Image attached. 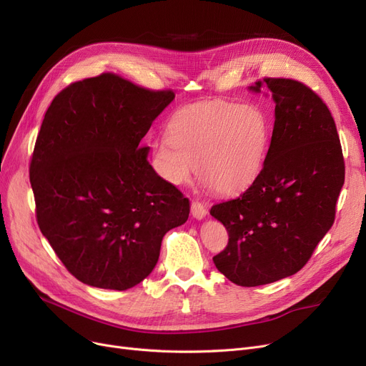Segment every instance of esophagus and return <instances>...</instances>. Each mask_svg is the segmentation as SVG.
Returning a JSON list of instances; mask_svg holds the SVG:
<instances>
[{
    "instance_id": "34e87169",
    "label": "esophagus",
    "mask_w": 366,
    "mask_h": 366,
    "mask_svg": "<svg viewBox=\"0 0 366 366\" xmlns=\"http://www.w3.org/2000/svg\"><path fill=\"white\" fill-rule=\"evenodd\" d=\"M206 214H208V209L204 208V204L202 202H197V200H193L192 203V215L197 219H202L206 217Z\"/></svg>"
}]
</instances>
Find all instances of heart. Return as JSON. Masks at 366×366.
Listing matches in <instances>:
<instances>
[{"label":"heart","mask_w":366,"mask_h":366,"mask_svg":"<svg viewBox=\"0 0 366 366\" xmlns=\"http://www.w3.org/2000/svg\"><path fill=\"white\" fill-rule=\"evenodd\" d=\"M271 145V127L254 104L200 102L185 106L154 145L155 169L173 185L187 184L196 170L215 193L234 194L262 173Z\"/></svg>","instance_id":"heart-1"}]
</instances>
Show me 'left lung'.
<instances>
[{
    "instance_id": "1",
    "label": "left lung",
    "mask_w": 366,
    "mask_h": 366,
    "mask_svg": "<svg viewBox=\"0 0 366 366\" xmlns=\"http://www.w3.org/2000/svg\"><path fill=\"white\" fill-rule=\"evenodd\" d=\"M275 100L266 164L247 192L221 202L211 215L229 233L214 263L242 287L290 277L311 259L335 221L345 166L327 106L295 79L264 77L251 86Z\"/></svg>"
}]
</instances>
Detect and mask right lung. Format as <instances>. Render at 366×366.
<instances>
[{"label": "right lung", "instance_id": "right-lung-1", "mask_svg": "<svg viewBox=\"0 0 366 366\" xmlns=\"http://www.w3.org/2000/svg\"><path fill=\"white\" fill-rule=\"evenodd\" d=\"M173 99L103 73L69 85L47 109L29 163L36 217L84 284L134 287L155 267L163 236L188 219L189 200L140 145Z\"/></svg>", "mask_w": 366, "mask_h": 366}]
</instances>
